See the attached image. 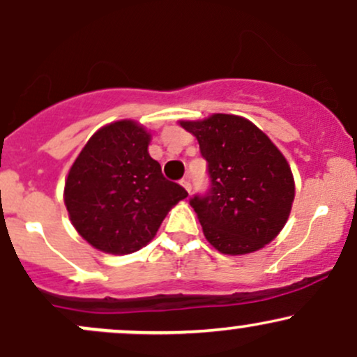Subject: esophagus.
<instances>
[{"label":"esophagus","instance_id":"1","mask_svg":"<svg viewBox=\"0 0 357 357\" xmlns=\"http://www.w3.org/2000/svg\"><path fill=\"white\" fill-rule=\"evenodd\" d=\"M181 186L184 188V190H186L188 192L191 191V181H190V178H183L181 179Z\"/></svg>","mask_w":357,"mask_h":357}]
</instances>
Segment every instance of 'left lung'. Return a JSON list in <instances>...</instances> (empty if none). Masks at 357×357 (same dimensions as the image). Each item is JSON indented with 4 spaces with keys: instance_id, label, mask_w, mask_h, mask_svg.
Wrapping results in <instances>:
<instances>
[{
    "instance_id": "left-lung-1",
    "label": "left lung",
    "mask_w": 357,
    "mask_h": 357,
    "mask_svg": "<svg viewBox=\"0 0 357 357\" xmlns=\"http://www.w3.org/2000/svg\"><path fill=\"white\" fill-rule=\"evenodd\" d=\"M206 159L210 188L190 199L204 236L228 255H245L278 235L292 208V171L280 151L247 119L215 114L181 122Z\"/></svg>"
}]
</instances>
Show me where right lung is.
<instances>
[{
  "label": "right lung",
  "mask_w": 357,
  "mask_h": 357,
  "mask_svg": "<svg viewBox=\"0 0 357 357\" xmlns=\"http://www.w3.org/2000/svg\"><path fill=\"white\" fill-rule=\"evenodd\" d=\"M149 134L132 121L97 130L73 162L65 204L77 231L105 253H132L153 240L167 211L188 196L147 153Z\"/></svg>",
  "instance_id": "1"
}]
</instances>
